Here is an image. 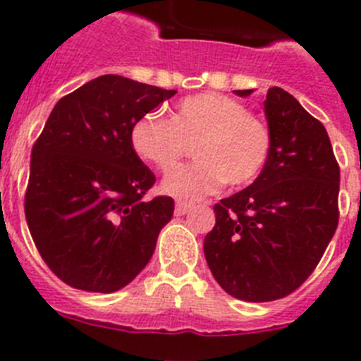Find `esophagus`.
Instances as JSON below:
<instances>
[{
    "instance_id": "34e87169",
    "label": "esophagus",
    "mask_w": 361,
    "mask_h": 361,
    "mask_svg": "<svg viewBox=\"0 0 361 361\" xmlns=\"http://www.w3.org/2000/svg\"><path fill=\"white\" fill-rule=\"evenodd\" d=\"M193 206H195V204L190 202V200H177V204H175V213H177V215H186Z\"/></svg>"
}]
</instances>
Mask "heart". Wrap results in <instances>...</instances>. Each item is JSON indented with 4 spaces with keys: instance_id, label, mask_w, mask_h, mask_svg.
I'll use <instances>...</instances> for the list:
<instances>
[{
    "instance_id": "heart-1",
    "label": "heart",
    "mask_w": 361,
    "mask_h": 361,
    "mask_svg": "<svg viewBox=\"0 0 361 361\" xmlns=\"http://www.w3.org/2000/svg\"><path fill=\"white\" fill-rule=\"evenodd\" d=\"M133 152L162 171L171 170L195 145L197 161L166 175L162 190L180 199L215 193L222 184L244 188L255 183L273 152L269 124L238 99L200 92L180 99L171 119L146 114L130 132Z\"/></svg>"
}]
</instances>
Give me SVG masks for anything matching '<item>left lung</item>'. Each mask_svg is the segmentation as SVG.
<instances>
[{
	"label": "left lung",
	"mask_w": 361,
	"mask_h": 361,
	"mask_svg": "<svg viewBox=\"0 0 361 361\" xmlns=\"http://www.w3.org/2000/svg\"><path fill=\"white\" fill-rule=\"evenodd\" d=\"M264 108L269 161L251 186L213 206L215 228L204 238L219 286L245 302L296 291L317 269L340 216V166L324 124L279 86L267 90Z\"/></svg>",
	"instance_id": "left-lung-1"
}]
</instances>
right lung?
I'll return each mask as SVG.
<instances>
[{
    "instance_id": "add662e5",
    "label": "right lung",
    "mask_w": 361,
    "mask_h": 361,
    "mask_svg": "<svg viewBox=\"0 0 361 361\" xmlns=\"http://www.w3.org/2000/svg\"><path fill=\"white\" fill-rule=\"evenodd\" d=\"M171 95L101 75L59 99L34 142L25 216L44 264L72 288L128 286L173 216L171 197L146 199L155 175L130 142L133 123Z\"/></svg>"
}]
</instances>
